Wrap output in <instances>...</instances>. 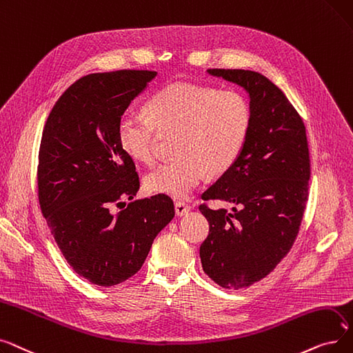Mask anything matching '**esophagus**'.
<instances>
[{"mask_svg":"<svg viewBox=\"0 0 353 353\" xmlns=\"http://www.w3.org/2000/svg\"><path fill=\"white\" fill-rule=\"evenodd\" d=\"M190 212V207H188V204H185V203H176L175 204V214L178 215V216H183V215H187Z\"/></svg>","mask_w":353,"mask_h":353,"instance_id":"1","label":"esophagus"}]
</instances>
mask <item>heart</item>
<instances>
[{
	"label": "heart",
	"mask_w": 353,
	"mask_h": 353,
	"mask_svg": "<svg viewBox=\"0 0 353 353\" xmlns=\"http://www.w3.org/2000/svg\"><path fill=\"white\" fill-rule=\"evenodd\" d=\"M251 106L237 90L178 81L152 96L146 113L125 112L117 138L135 161L154 163L162 139L175 137L174 159L145 176V188L185 199L204 181L220 175L240 158L251 128Z\"/></svg>",
	"instance_id": "b5f03b06"
}]
</instances>
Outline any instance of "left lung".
Listing matches in <instances>:
<instances>
[{
	"label": "left lung",
	"mask_w": 353,
	"mask_h": 353,
	"mask_svg": "<svg viewBox=\"0 0 353 353\" xmlns=\"http://www.w3.org/2000/svg\"><path fill=\"white\" fill-rule=\"evenodd\" d=\"M208 73L244 88L253 116L240 158L201 195L232 204V211L199 205L210 223L199 247L204 272L221 288L239 290L270 274L297 237L309 198V146L303 119L265 76L241 69Z\"/></svg>",
	"instance_id": "1"
}]
</instances>
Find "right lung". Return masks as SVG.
<instances>
[{
    "label": "right lung",
    "instance_id": "right-lung-1",
    "mask_svg": "<svg viewBox=\"0 0 353 353\" xmlns=\"http://www.w3.org/2000/svg\"><path fill=\"white\" fill-rule=\"evenodd\" d=\"M157 76L150 70L93 73L67 89L50 112L39 152V201L47 225L73 270L97 286L137 274L174 215L166 195L137 199L135 162L117 138L130 102Z\"/></svg>",
    "mask_w": 353,
    "mask_h": 353
}]
</instances>
